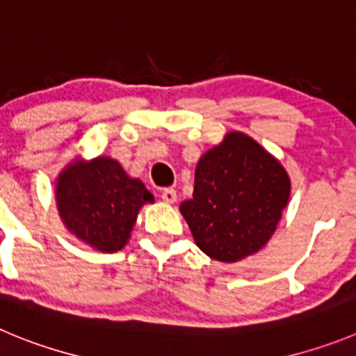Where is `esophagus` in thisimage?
<instances>
[{
	"mask_svg": "<svg viewBox=\"0 0 356 356\" xmlns=\"http://www.w3.org/2000/svg\"><path fill=\"white\" fill-rule=\"evenodd\" d=\"M161 198L163 202H167V204H174V202L177 200V193H175V189L167 188L161 191Z\"/></svg>",
	"mask_w": 356,
	"mask_h": 356,
	"instance_id": "34e87169",
	"label": "esophagus"
}]
</instances>
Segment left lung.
<instances>
[{"label": "left lung", "instance_id": "left-lung-1", "mask_svg": "<svg viewBox=\"0 0 356 356\" xmlns=\"http://www.w3.org/2000/svg\"><path fill=\"white\" fill-rule=\"evenodd\" d=\"M288 198L283 165L257 140L232 131L200 158L193 198L182 202L181 214L207 257L234 264L267 244Z\"/></svg>", "mask_w": 356, "mask_h": 356}]
</instances>
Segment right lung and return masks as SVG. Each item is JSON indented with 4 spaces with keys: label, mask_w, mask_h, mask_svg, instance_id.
<instances>
[{
    "label": "right lung",
    "mask_w": 356,
    "mask_h": 356,
    "mask_svg": "<svg viewBox=\"0 0 356 356\" xmlns=\"http://www.w3.org/2000/svg\"><path fill=\"white\" fill-rule=\"evenodd\" d=\"M56 202L65 227L102 253L122 249L138 211L154 202L140 179H131L119 161L98 156L75 159L59 174Z\"/></svg>",
    "instance_id": "add662e5"
}]
</instances>
